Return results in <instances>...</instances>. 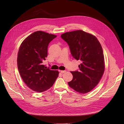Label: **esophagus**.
Returning a JSON list of instances; mask_svg holds the SVG:
<instances>
[{
    "label": "esophagus",
    "instance_id": "34e87169",
    "mask_svg": "<svg viewBox=\"0 0 124 124\" xmlns=\"http://www.w3.org/2000/svg\"><path fill=\"white\" fill-rule=\"evenodd\" d=\"M60 72L61 73H66V70H60Z\"/></svg>",
    "mask_w": 124,
    "mask_h": 124
}]
</instances>
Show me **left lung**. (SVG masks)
<instances>
[{
    "label": "left lung",
    "mask_w": 124,
    "mask_h": 124,
    "mask_svg": "<svg viewBox=\"0 0 124 124\" xmlns=\"http://www.w3.org/2000/svg\"><path fill=\"white\" fill-rule=\"evenodd\" d=\"M61 37L68 44L73 57L81 61L79 71L70 72L73 78L68 82L69 86L82 94L91 91L100 82L104 70L101 45L94 35L81 30L63 33Z\"/></svg>",
    "instance_id": "8db88e82"
}]
</instances>
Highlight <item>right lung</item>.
I'll use <instances>...</instances> for the list:
<instances>
[{"label":"right lung","instance_id":"obj_1","mask_svg":"<svg viewBox=\"0 0 124 124\" xmlns=\"http://www.w3.org/2000/svg\"><path fill=\"white\" fill-rule=\"evenodd\" d=\"M56 37L36 31L24 39L20 47L17 58L19 72L26 85L34 91L41 93L49 89L58 77V70L43 65L47 56L48 44Z\"/></svg>","mask_w":124,"mask_h":124}]
</instances>
